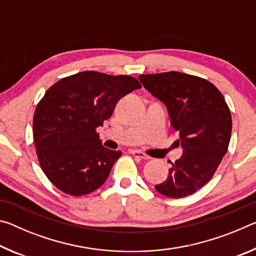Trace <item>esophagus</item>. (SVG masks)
Wrapping results in <instances>:
<instances>
[{
	"label": "esophagus",
	"instance_id": "34e87169",
	"mask_svg": "<svg viewBox=\"0 0 256 256\" xmlns=\"http://www.w3.org/2000/svg\"><path fill=\"white\" fill-rule=\"evenodd\" d=\"M131 154L136 158H141V159H149L150 158L148 154H146L144 152H142V151H138V150H132Z\"/></svg>",
	"mask_w": 256,
	"mask_h": 256
}]
</instances>
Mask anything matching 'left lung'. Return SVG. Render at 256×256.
<instances>
[{"instance_id":"left-lung-1","label":"left lung","mask_w":256,"mask_h":256,"mask_svg":"<svg viewBox=\"0 0 256 256\" xmlns=\"http://www.w3.org/2000/svg\"><path fill=\"white\" fill-rule=\"evenodd\" d=\"M138 80L167 107L183 154L172 164L167 180L154 188L164 196H190L214 176L227 152L232 115L222 92L206 79L176 71L141 74Z\"/></svg>"}]
</instances>
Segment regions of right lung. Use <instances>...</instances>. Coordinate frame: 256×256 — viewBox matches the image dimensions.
I'll use <instances>...</instances> for the list:
<instances>
[{"mask_svg":"<svg viewBox=\"0 0 256 256\" xmlns=\"http://www.w3.org/2000/svg\"><path fill=\"white\" fill-rule=\"evenodd\" d=\"M140 88L133 76L84 71L47 90L34 110L32 133L42 170L56 188L80 196L105 183L122 152L105 148L96 128L120 98Z\"/></svg>","mask_w":256,"mask_h":256,"instance_id":"right-lung-1","label":"right lung"}]
</instances>
